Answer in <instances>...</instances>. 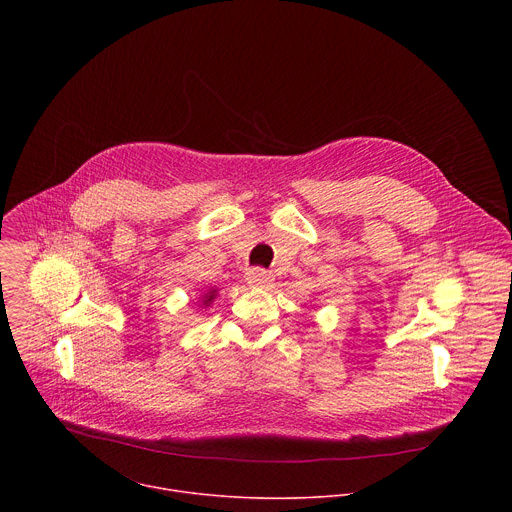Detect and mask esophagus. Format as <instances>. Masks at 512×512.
I'll list each match as a JSON object with an SVG mask.
<instances>
[{"instance_id": "34e87169", "label": "esophagus", "mask_w": 512, "mask_h": 512, "mask_svg": "<svg viewBox=\"0 0 512 512\" xmlns=\"http://www.w3.org/2000/svg\"><path fill=\"white\" fill-rule=\"evenodd\" d=\"M245 281H247V285H251V287H269V285L273 283V277H271V273H267L265 269L255 267V269H251V271L245 275Z\"/></svg>"}]
</instances>
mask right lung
<instances>
[{"label":"right lung","mask_w":512,"mask_h":512,"mask_svg":"<svg viewBox=\"0 0 512 512\" xmlns=\"http://www.w3.org/2000/svg\"><path fill=\"white\" fill-rule=\"evenodd\" d=\"M216 296H218V287H208L204 294L198 298V308L200 310H206V308H210V304L216 300Z\"/></svg>","instance_id":"add662e5"}]
</instances>
